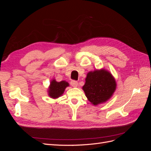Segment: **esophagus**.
<instances>
[{
	"instance_id": "esophagus-1",
	"label": "esophagus",
	"mask_w": 151,
	"mask_h": 151,
	"mask_svg": "<svg viewBox=\"0 0 151 151\" xmlns=\"http://www.w3.org/2000/svg\"><path fill=\"white\" fill-rule=\"evenodd\" d=\"M70 85L72 87H74V88H76V87L78 86V83H77V82L76 81H72L70 82Z\"/></svg>"
}]
</instances>
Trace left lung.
I'll use <instances>...</instances> for the list:
<instances>
[{"label": "left lung", "instance_id": "1", "mask_svg": "<svg viewBox=\"0 0 151 151\" xmlns=\"http://www.w3.org/2000/svg\"><path fill=\"white\" fill-rule=\"evenodd\" d=\"M85 80L83 89L87 98L94 106L107 101L116 88L115 78L105 69L88 72Z\"/></svg>", "mask_w": 151, "mask_h": 151}]
</instances>
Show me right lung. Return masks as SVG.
Returning <instances> with one entry per match:
<instances>
[{
	"mask_svg": "<svg viewBox=\"0 0 151 151\" xmlns=\"http://www.w3.org/2000/svg\"><path fill=\"white\" fill-rule=\"evenodd\" d=\"M69 86V84L66 81H62L60 82H57L53 79L48 88V95L50 98L56 99L63 94L67 87Z\"/></svg>",
	"mask_w": 151,
	"mask_h": 151,
	"instance_id": "right-lung-1",
	"label": "right lung"
}]
</instances>
